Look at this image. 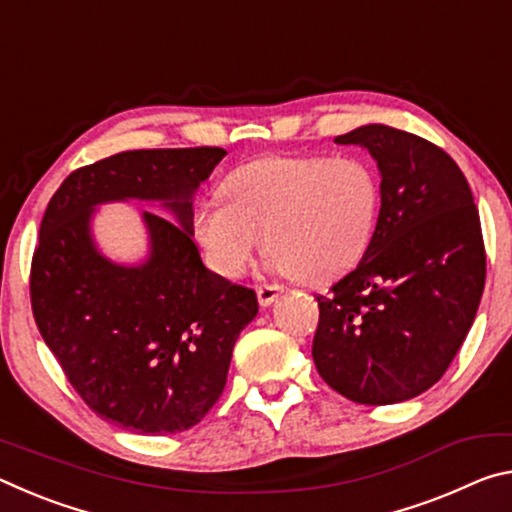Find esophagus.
I'll use <instances>...</instances> for the list:
<instances>
[{"instance_id": "1", "label": "esophagus", "mask_w": 512, "mask_h": 512, "mask_svg": "<svg viewBox=\"0 0 512 512\" xmlns=\"http://www.w3.org/2000/svg\"><path fill=\"white\" fill-rule=\"evenodd\" d=\"M280 293H282V287H277V284H259V287H257L259 305H262V307L273 305V302L280 298Z\"/></svg>"}]
</instances>
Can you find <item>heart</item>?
<instances>
[{
    "label": "heart",
    "instance_id": "obj_1",
    "mask_svg": "<svg viewBox=\"0 0 512 512\" xmlns=\"http://www.w3.org/2000/svg\"><path fill=\"white\" fill-rule=\"evenodd\" d=\"M194 210V237L223 277L246 271L259 235L268 266L302 282H327L359 262L377 223L379 187L357 158H257Z\"/></svg>",
    "mask_w": 512,
    "mask_h": 512
}]
</instances>
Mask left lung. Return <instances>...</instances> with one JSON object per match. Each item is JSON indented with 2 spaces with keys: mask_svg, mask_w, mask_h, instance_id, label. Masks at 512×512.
Wrapping results in <instances>:
<instances>
[{
  "mask_svg": "<svg viewBox=\"0 0 512 512\" xmlns=\"http://www.w3.org/2000/svg\"><path fill=\"white\" fill-rule=\"evenodd\" d=\"M375 158L381 207L354 271L318 296V375L357 404L406 402L445 375L485 284L479 210L440 146L384 124L339 135Z\"/></svg>",
  "mask_w": 512,
  "mask_h": 512,
  "instance_id": "1",
  "label": "left lung"
}]
</instances>
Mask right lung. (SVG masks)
Instances as JSON below:
<instances>
[{
    "instance_id": "1",
    "label": "right lung",
    "mask_w": 512,
    "mask_h": 512,
    "mask_svg": "<svg viewBox=\"0 0 512 512\" xmlns=\"http://www.w3.org/2000/svg\"><path fill=\"white\" fill-rule=\"evenodd\" d=\"M219 146L142 149L76 169L51 196L31 262V307L69 384L99 418L144 436L185 431L219 400L232 348L257 316L253 289L212 273L194 244V194ZM158 202L143 213L150 257L112 263L91 237L97 204Z\"/></svg>"
}]
</instances>
